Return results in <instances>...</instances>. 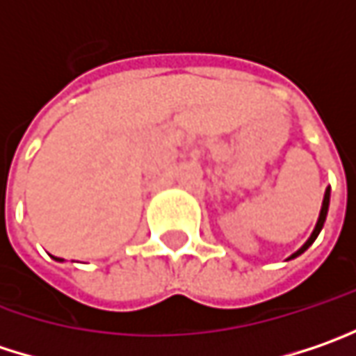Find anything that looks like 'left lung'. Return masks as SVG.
<instances>
[{
  "instance_id": "obj_1",
  "label": "left lung",
  "mask_w": 356,
  "mask_h": 356,
  "mask_svg": "<svg viewBox=\"0 0 356 356\" xmlns=\"http://www.w3.org/2000/svg\"><path fill=\"white\" fill-rule=\"evenodd\" d=\"M328 205H330V187H326V191H324V199H323V207H321V213H318V220H316V225H314V229H312V234H310V238L304 241V245L300 250H296L288 260H294V258H298L300 254H304L314 240L318 238V234H321V229L324 227V221H326V213H328Z\"/></svg>"
}]
</instances>
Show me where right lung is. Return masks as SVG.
I'll list each match as a JSON object with an SVG mask.
<instances>
[{
	"label": "right lung",
	"mask_w": 356,
	"mask_h": 356,
	"mask_svg": "<svg viewBox=\"0 0 356 356\" xmlns=\"http://www.w3.org/2000/svg\"><path fill=\"white\" fill-rule=\"evenodd\" d=\"M56 260H58V261H62V260H60V258H56Z\"/></svg>",
	"instance_id": "add662e5"
}]
</instances>
